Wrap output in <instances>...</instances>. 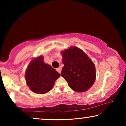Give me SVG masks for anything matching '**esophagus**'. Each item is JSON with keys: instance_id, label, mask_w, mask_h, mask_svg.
I'll use <instances>...</instances> for the list:
<instances>
[{"instance_id": "esophagus-1", "label": "esophagus", "mask_w": 126, "mask_h": 126, "mask_svg": "<svg viewBox=\"0 0 126 126\" xmlns=\"http://www.w3.org/2000/svg\"><path fill=\"white\" fill-rule=\"evenodd\" d=\"M57 71H58L59 73H61V71H62V68L61 67H59L58 68H57Z\"/></svg>"}]
</instances>
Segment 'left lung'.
<instances>
[{
  "label": "left lung",
  "mask_w": 126,
  "mask_h": 126,
  "mask_svg": "<svg viewBox=\"0 0 126 126\" xmlns=\"http://www.w3.org/2000/svg\"><path fill=\"white\" fill-rule=\"evenodd\" d=\"M64 67L61 76L68 86L77 92H83L92 86L95 80L93 62L83 51L73 47L62 52Z\"/></svg>",
  "instance_id": "left-lung-1"
}]
</instances>
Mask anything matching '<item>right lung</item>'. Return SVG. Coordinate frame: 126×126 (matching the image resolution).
<instances>
[{
    "label": "right lung",
    "instance_id": "right-lung-1",
    "mask_svg": "<svg viewBox=\"0 0 126 126\" xmlns=\"http://www.w3.org/2000/svg\"><path fill=\"white\" fill-rule=\"evenodd\" d=\"M61 74L50 65L44 63L40 56L32 61L25 72L27 84L32 91L38 94L48 92Z\"/></svg>",
    "mask_w": 126,
    "mask_h": 126
}]
</instances>
